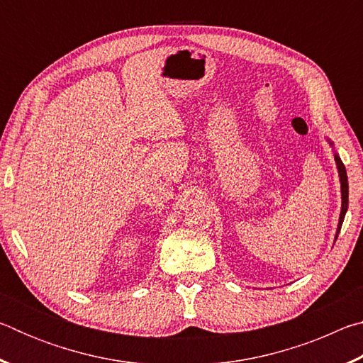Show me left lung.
I'll return each mask as SVG.
<instances>
[{"label": "left lung", "instance_id": "8db88e82", "mask_svg": "<svg viewBox=\"0 0 363 363\" xmlns=\"http://www.w3.org/2000/svg\"><path fill=\"white\" fill-rule=\"evenodd\" d=\"M335 160H336V164H337V171H340L341 194H342V206H341V214H340V224H337V232H336V238H337V233H340V230H341L342 220H344V216H346V211H347V203H349V184H347L346 168H344L341 158L337 157V155H335Z\"/></svg>", "mask_w": 363, "mask_h": 363}]
</instances>
